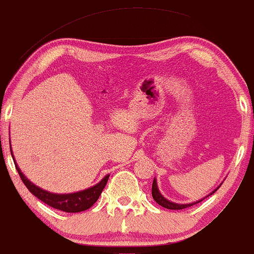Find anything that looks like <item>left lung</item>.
<instances>
[{
    "mask_svg": "<svg viewBox=\"0 0 254 254\" xmlns=\"http://www.w3.org/2000/svg\"><path fill=\"white\" fill-rule=\"evenodd\" d=\"M219 187H220V186H219ZM219 187H218V188H219ZM218 188H216V190H218ZM216 190H214L213 192L210 193V194H213V193L215 192ZM210 194H209V195H210ZM151 195H153L154 200H155V202L158 203L159 205L164 206V208H166V209H172V210H180V209L188 208V206H192L193 204H197V203L202 202V200H203V199L197 200V202H194V203H190V204H177V203L170 202V200H167L166 198L164 197V195L161 194L160 192H159V190H158V185H156V180H155V179H154V181H153V186H151Z\"/></svg>",
    "mask_w": 254,
    "mask_h": 254,
    "instance_id": "obj_1",
    "label": "left lung"
}]
</instances>
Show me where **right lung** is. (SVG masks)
Returning <instances> with one entry per match:
<instances>
[{
    "instance_id": "obj_1",
    "label": "right lung",
    "mask_w": 254,
    "mask_h": 254,
    "mask_svg": "<svg viewBox=\"0 0 254 254\" xmlns=\"http://www.w3.org/2000/svg\"><path fill=\"white\" fill-rule=\"evenodd\" d=\"M10 154H12L13 158L12 150H10ZM13 161H14L15 169H17L23 184L27 186L29 192L33 193L36 198L43 200V202L46 203L48 205L52 206V208L55 209H59V210L66 211V213H79V211H84L90 208V206H93L94 203H95L96 200L99 199V197H100L101 192H103V190L105 188L106 182H108L110 176V175H106L99 184L88 188V190H79V192L75 193H68V194H57V193H51L45 190H41L38 186L31 184L29 180L23 175V172L20 171V169L18 167L15 160Z\"/></svg>"
}]
</instances>
